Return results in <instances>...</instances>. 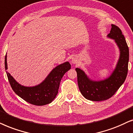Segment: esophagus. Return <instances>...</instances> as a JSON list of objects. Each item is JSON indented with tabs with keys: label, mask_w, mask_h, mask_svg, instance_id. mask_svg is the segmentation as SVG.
<instances>
[{
	"label": "esophagus",
	"mask_w": 133,
	"mask_h": 133,
	"mask_svg": "<svg viewBox=\"0 0 133 133\" xmlns=\"http://www.w3.org/2000/svg\"><path fill=\"white\" fill-rule=\"evenodd\" d=\"M71 63L72 64H77L78 63V59L75 57L72 58L71 59Z\"/></svg>",
	"instance_id": "34e87169"
}]
</instances>
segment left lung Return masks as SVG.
Masks as SVG:
<instances>
[{
  "instance_id": "left-lung-1",
  "label": "left lung",
  "mask_w": 133,
  "mask_h": 133,
  "mask_svg": "<svg viewBox=\"0 0 133 133\" xmlns=\"http://www.w3.org/2000/svg\"><path fill=\"white\" fill-rule=\"evenodd\" d=\"M107 38L114 40L119 50V57L111 75L101 80H94L79 68H76L78 84L81 94L89 100L98 102L111 98L123 84L128 73L129 49L121 30L111 25Z\"/></svg>"
}]
</instances>
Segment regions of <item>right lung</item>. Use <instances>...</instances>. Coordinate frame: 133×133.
Returning <instances> with one entry per match:
<instances>
[{"mask_svg":"<svg viewBox=\"0 0 133 133\" xmlns=\"http://www.w3.org/2000/svg\"><path fill=\"white\" fill-rule=\"evenodd\" d=\"M5 70L8 69L7 55L5 58ZM71 68L69 62L66 61L53 69L41 83L33 86H25L19 84L6 72L8 81L14 92L29 103L42 106L50 103L58 94L60 81L63 75Z\"/></svg>","mask_w":133,"mask_h":133,"instance_id":"right-lung-1","label":"right lung"}]
</instances>
